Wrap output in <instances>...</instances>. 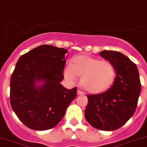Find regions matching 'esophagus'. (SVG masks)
Wrapping results in <instances>:
<instances>
[{
  "mask_svg": "<svg viewBox=\"0 0 147 147\" xmlns=\"http://www.w3.org/2000/svg\"><path fill=\"white\" fill-rule=\"evenodd\" d=\"M77 93H78V95H83V94H84V93H83V91H81V90H78Z\"/></svg>",
  "mask_w": 147,
  "mask_h": 147,
  "instance_id": "obj_1",
  "label": "esophagus"
}]
</instances>
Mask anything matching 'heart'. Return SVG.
<instances>
[{
    "label": "heart",
    "mask_w": 147,
    "mask_h": 147,
    "mask_svg": "<svg viewBox=\"0 0 147 147\" xmlns=\"http://www.w3.org/2000/svg\"><path fill=\"white\" fill-rule=\"evenodd\" d=\"M64 77L69 83L81 76L80 83L91 94L102 93L111 87L115 78L114 66L108 61L81 55L76 57L72 64H67L64 69Z\"/></svg>",
    "instance_id": "heart-1"
}]
</instances>
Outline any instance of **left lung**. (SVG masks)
<instances>
[{
	"instance_id": "1",
	"label": "left lung",
	"mask_w": 147,
	"mask_h": 147,
	"mask_svg": "<svg viewBox=\"0 0 147 147\" xmlns=\"http://www.w3.org/2000/svg\"><path fill=\"white\" fill-rule=\"evenodd\" d=\"M99 55L114 66L116 78L107 91L87 95L85 117L95 128L114 131L134 115L142 86L136 65L125 55L113 51H102Z\"/></svg>"
}]
</instances>
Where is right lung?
Instances as JSON below:
<instances>
[{
  "instance_id": "1",
  "label": "right lung",
  "mask_w": 147,
  "mask_h": 147,
  "mask_svg": "<svg viewBox=\"0 0 147 147\" xmlns=\"http://www.w3.org/2000/svg\"><path fill=\"white\" fill-rule=\"evenodd\" d=\"M66 49L42 45L22 55L10 82L13 112L27 127L36 131L57 125L77 96V88L67 89L64 79Z\"/></svg>"
}]
</instances>
